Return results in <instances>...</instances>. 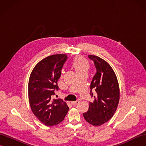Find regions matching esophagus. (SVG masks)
Instances as JSON below:
<instances>
[{
	"label": "esophagus",
	"instance_id": "esophagus-1",
	"mask_svg": "<svg viewBox=\"0 0 146 146\" xmlns=\"http://www.w3.org/2000/svg\"><path fill=\"white\" fill-rule=\"evenodd\" d=\"M80 103V102L79 100H77V101H74V102H71V104L74 106H76L77 105H78Z\"/></svg>",
	"mask_w": 146,
	"mask_h": 146
}]
</instances>
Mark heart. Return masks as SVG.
Returning <instances> with one entry per match:
<instances>
[{
    "instance_id": "heart-1",
    "label": "heart",
    "mask_w": 146,
    "mask_h": 146,
    "mask_svg": "<svg viewBox=\"0 0 146 146\" xmlns=\"http://www.w3.org/2000/svg\"><path fill=\"white\" fill-rule=\"evenodd\" d=\"M72 67L77 74L87 72L89 68V64L86 59L82 57H77L72 62Z\"/></svg>"
}]
</instances>
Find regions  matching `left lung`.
<instances>
[{"label": "left lung", "mask_w": 146, "mask_h": 146, "mask_svg": "<svg viewBox=\"0 0 146 146\" xmlns=\"http://www.w3.org/2000/svg\"><path fill=\"white\" fill-rule=\"evenodd\" d=\"M94 63L96 73L90 84V95L94 102L83 115L87 121L94 126H100L107 122L117 108L119 100V85L115 73L105 60L98 56L88 55ZM95 90V94L92 92Z\"/></svg>", "instance_id": "left-lung-1"}]
</instances>
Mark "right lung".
<instances>
[{
  "instance_id": "obj_1",
  "label": "right lung",
  "mask_w": 146,
  "mask_h": 146,
  "mask_svg": "<svg viewBox=\"0 0 146 146\" xmlns=\"http://www.w3.org/2000/svg\"><path fill=\"white\" fill-rule=\"evenodd\" d=\"M67 56L54 54L46 57L35 66L28 82V98L33 114L46 126L58 124L69 111L61 98L52 99L58 90V80Z\"/></svg>"
}]
</instances>
